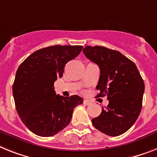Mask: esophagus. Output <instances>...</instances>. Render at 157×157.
Wrapping results in <instances>:
<instances>
[{"instance_id": "esophagus-1", "label": "esophagus", "mask_w": 157, "mask_h": 157, "mask_svg": "<svg viewBox=\"0 0 157 157\" xmlns=\"http://www.w3.org/2000/svg\"><path fill=\"white\" fill-rule=\"evenodd\" d=\"M91 101H87V100H85V101H84V105H91Z\"/></svg>"}]
</instances>
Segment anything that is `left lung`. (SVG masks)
I'll use <instances>...</instances> for the list:
<instances>
[{"instance_id": "obj_1", "label": "left lung", "mask_w": 157, "mask_h": 157, "mask_svg": "<svg viewBox=\"0 0 157 157\" xmlns=\"http://www.w3.org/2000/svg\"><path fill=\"white\" fill-rule=\"evenodd\" d=\"M83 52L101 70L97 97L107 96L109 100L106 109L92 120L93 125L111 136L124 133L142 109L144 83L137 68L120 52L102 46H85Z\"/></svg>"}]
</instances>
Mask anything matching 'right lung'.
<instances>
[{"mask_svg": "<svg viewBox=\"0 0 157 157\" xmlns=\"http://www.w3.org/2000/svg\"><path fill=\"white\" fill-rule=\"evenodd\" d=\"M83 46L54 45L40 48L21 64L13 94L16 109L25 125L40 136H52L68 125L72 112L83 99L56 95L54 82L62 77L66 63L80 54Z\"/></svg>", "mask_w": 157, "mask_h": 157, "instance_id": "add662e5", "label": "right lung"}]
</instances>
